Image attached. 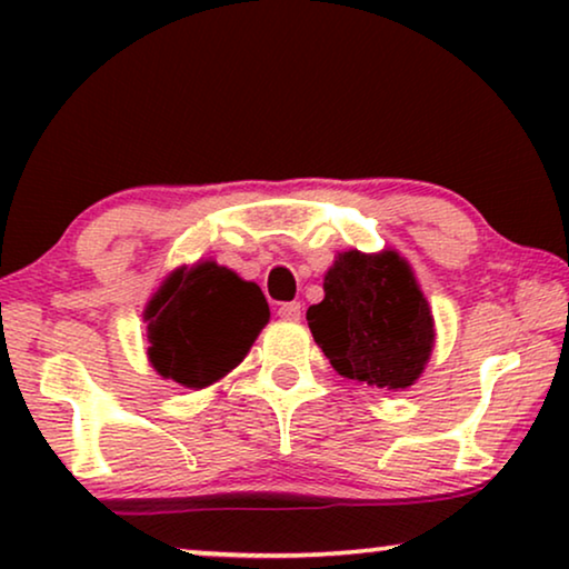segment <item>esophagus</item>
I'll list each match as a JSON object with an SVG mask.
<instances>
[{"instance_id":"obj_1","label":"esophagus","mask_w":569,"mask_h":569,"mask_svg":"<svg viewBox=\"0 0 569 569\" xmlns=\"http://www.w3.org/2000/svg\"><path fill=\"white\" fill-rule=\"evenodd\" d=\"M300 310H302L300 302H282L277 313L282 321H300Z\"/></svg>"}]
</instances>
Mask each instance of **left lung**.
Segmentation results:
<instances>
[{"instance_id": "left-lung-1", "label": "left lung", "mask_w": 569, "mask_h": 569, "mask_svg": "<svg viewBox=\"0 0 569 569\" xmlns=\"http://www.w3.org/2000/svg\"><path fill=\"white\" fill-rule=\"evenodd\" d=\"M308 326L331 368L360 386L407 391L435 347V318L415 269L393 248L337 253Z\"/></svg>"}]
</instances>
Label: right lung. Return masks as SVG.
I'll return each mask as SVG.
<instances>
[{
  "label": "right lung",
  "instance_id": "add662e5",
  "mask_svg": "<svg viewBox=\"0 0 569 569\" xmlns=\"http://www.w3.org/2000/svg\"><path fill=\"white\" fill-rule=\"evenodd\" d=\"M269 316L256 282L212 259L183 263L147 300V357L160 378L199 391L246 360Z\"/></svg>",
  "mask_w": 569,
  "mask_h": 569
}]
</instances>
